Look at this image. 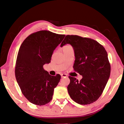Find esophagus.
<instances>
[{"label":"esophagus","instance_id":"1","mask_svg":"<svg viewBox=\"0 0 124 124\" xmlns=\"http://www.w3.org/2000/svg\"><path fill=\"white\" fill-rule=\"evenodd\" d=\"M61 76L62 78H65V77H67V75L66 74H61Z\"/></svg>","mask_w":124,"mask_h":124}]
</instances>
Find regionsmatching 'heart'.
Instances as JSON below:
<instances>
[{
  "instance_id": "b5f03b06",
  "label": "heart",
  "mask_w": 124,
  "mask_h": 124,
  "mask_svg": "<svg viewBox=\"0 0 124 124\" xmlns=\"http://www.w3.org/2000/svg\"><path fill=\"white\" fill-rule=\"evenodd\" d=\"M67 46H65V47H67Z\"/></svg>"
}]
</instances>
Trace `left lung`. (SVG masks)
Wrapping results in <instances>:
<instances>
[{"label": "left lung", "instance_id": "obj_1", "mask_svg": "<svg viewBox=\"0 0 124 124\" xmlns=\"http://www.w3.org/2000/svg\"><path fill=\"white\" fill-rule=\"evenodd\" d=\"M66 44L73 47V68L83 76L80 81L69 76V95L79 104H92L101 96L110 76V65L106 50L97 41L77 35L66 36L60 47Z\"/></svg>", "mask_w": 124, "mask_h": 124}]
</instances>
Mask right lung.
Here are the masks:
<instances>
[{"label": "right lung", "instance_id": "1", "mask_svg": "<svg viewBox=\"0 0 124 124\" xmlns=\"http://www.w3.org/2000/svg\"><path fill=\"white\" fill-rule=\"evenodd\" d=\"M65 36L40 31L28 36L20 47L15 76L23 94L33 104L44 105L52 99L61 76H51L43 66L50 62L54 50Z\"/></svg>", "mask_w": 124, "mask_h": 124}]
</instances>
